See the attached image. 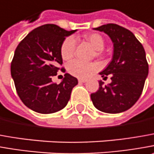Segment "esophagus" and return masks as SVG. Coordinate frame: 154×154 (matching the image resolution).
<instances>
[{
    "instance_id": "34e87169",
    "label": "esophagus",
    "mask_w": 154,
    "mask_h": 154,
    "mask_svg": "<svg viewBox=\"0 0 154 154\" xmlns=\"http://www.w3.org/2000/svg\"><path fill=\"white\" fill-rule=\"evenodd\" d=\"M78 82H87V79H84V78H79V79H78Z\"/></svg>"
}]
</instances>
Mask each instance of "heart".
I'll return each instance as SVG.
<instances>
[{
  "mask_svg": "<svg viewBox=\"0 0 154 154\" xmlns=\"http://www.w3.org/2000/svg\"><path fill=\"white\" fill-rule=\"evenodd\" d=\"M84 39L92 46L95 50L94 54L96 57H100L102 54V51L105 46L103 37L98 33H90L84 35ZM76 42L73 37H67L62 42L60 47V55L64 60H70L75 54ZM67 70L70 74L77 77H88L90 76L95 70L96 65L94 63H88L81 60H73L71 62Z\"/></svg>",
  "mask_w": 154,
  "mask_h": 154,
  "instance_id": "b5f03b06",
  "label": "heart"
}]
</instances>
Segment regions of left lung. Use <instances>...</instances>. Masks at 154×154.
Here are the masks:
<instances>
[{
  "mask_svg": "<svg viewBox=\"0 0 154 154\" xmlns=\"http://www.w3.org/2000/svg\"><path fill=\"white\" fill-rule=\"evenodd\" d=\"M95 30L104 32L113 43V55L107 67L100 72L103 79L111 75L112 82L100 87L91 94L95 108L106 113L127 111L140 98L146 78L148 64L143 46L130 30L115 24L101 25Z\"/></svg>",
  "mask_w": 154,
  "mask_h": 154,
  "instance_id": "8db88e82",
  "label": "left lung"
}]
</instances>
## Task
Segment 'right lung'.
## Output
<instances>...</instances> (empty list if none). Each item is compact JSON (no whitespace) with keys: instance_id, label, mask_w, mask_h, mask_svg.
Wrapping results in <instances>:
<instances>
[{"instance_id":"add662e5","label":"right lung","mask_w":154,"mask_h":154,"mask_svg":"<svg viewBox=\"0 0 154 154\" xmlns=\"http://www.w3.org/2000/svg\"><path fill=\"white\" fill-rule=\"evenodd\" d=\"M76 31H68L56 24H44L30 31L19 42L11 63V76L19 98L28 108L48 114L67 105L77 79L66 73L57 84L52 77L57 75L58 66L63 63L62 42Z\"/></svg>"}]
</instances>
